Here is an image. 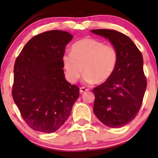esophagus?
<instances>
[{
	"mask_svg": "<svg viewBox=\"0 0 158 158\" xmlns=\"http://www.w3.org/2000/svg\"><path fill=\"white\" fill-rule=\"evenodd\" d=\"M88 89H87V88H85L84 87L80 88V93H81V94H83V93L85 92V91H88Z\"/></svg>",
	"mask_w": 158,
	"mask_h": 158,
	"instance_id": "34e87169",
	"label": "esophagus"
}]
</instances>
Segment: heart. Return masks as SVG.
<instances>
[{
    "mask_svg": "<svg viewBox=\"0 0 158 158\" xmlns=\"http://www.w3.org/2000/svg\"><path fill=\"white\" fill-rule=\"evenodd\" d=\"M71 53L62 56V64L69 81L75 83L84 73L88 83L102 84L115 70L118 55L110 44L92 38L77 41L71 47Z\"/></svg>",
    "mask_w": 158,
    "mask_h": 158,
    "instance_id": "1",
    "label": "heart"
}]
</instances>
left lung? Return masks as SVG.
<instances>
[{
    "label": "left lung",
    "mask_w": 158,
    "mask_h": 158,
    "mask_svg": "<svg viewBox=\"0 0 158 158\" xmlns=\"http://www.w3.org/2000/svg\"><path fill=\"white\" fill-rule=\"evenodd\" d=\"M91 32L109 40L118 55L111 77L93 90L94 112L106 126L120 128L131 122L141 107L147 88L143 58L125 34L109 29H94Z\"/></svg>",
    "instance_id": "left-lung-1"
}]
</instances>
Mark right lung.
I'll list each match as a JSON object with an SVG mask.
<instances>
[{
  "label": "right lung",
  "mask_w": 158,
  "mask_h": 158,
  "mask_svg": "<svg viewBox=\"0 0 158 158\" xmlns=\"http://www.w3.org/2000/svg\"><path fill=\"white\" fill-rule=\"evenodd\" d=\"M72 39L64 31L44 32L31 38L16 58L13 98L34 130L57 131L78 98L80 89L66 81L62 69V56Z\"/></svg>",
  "instance_id": "obj_1"
}]
</instances>
